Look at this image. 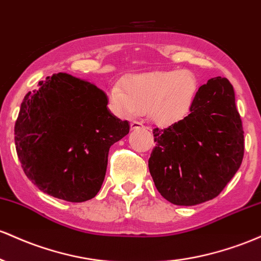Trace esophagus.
Wrapping results in <instances>:
<instances>
[{"label": "esophagus", "mask_w": 261, "mask_h": 261, "mask_svg": "<svg viewBox=\"0 0 261 261\" xmlns=\"http://www.w3.org/2000/svg\"><path fill=\"white\" fill-rule=\"evenodd\" d=\"M130 127H132V129H140V128H144V125H143V123H140V122H138V121H133L130 123Z\"/></svg>", "instance_id": "obj_1"}]
</instances>
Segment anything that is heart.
Returning <instances> with one entry per match:
<instances>
[{"instance_id":"b5f03b06","label":"heart","mask_w":261,"mask_h":261,"mask_svg":"<svg viewBox=\"0 0 261 261\" xmlns=\"http://www.w3.org/2000/svg\"><path fill=\"white\" fill-rule=\"evenodd\" d=\"M108 93L112 110L121 116L148 113L159 124H171L189 111L197 92V79L189 70L134 75Z\"/></svg>"}]
</instances>
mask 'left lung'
<instances>
[{"mask_svg": "<svg viewBox=\"0 0 261 261\" xmlns=\"http://www.w3.org/2000/svg\"><path fill=\"white\" fill-rule=\"evenodd\" d=\"M149 171L165 200L195 206L217 197L244 155V132L232 84L213 77L196 92L190 115L160 129Z\"/></svg>", "mask_w": 261, "mask_h": 261, "instance_id": "1", "label": "left lung"}]
</instances>
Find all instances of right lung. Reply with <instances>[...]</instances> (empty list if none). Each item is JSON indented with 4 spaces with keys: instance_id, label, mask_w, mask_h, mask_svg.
Listing matches in <instances>:
<instances>
[{
    "instance_id": "1",
    "label": "right lung",
    "mask_w": 261,
    "mask_h": 261,
    "mask_svg": "<svg viewBox=\"0 0 261 261\" xmlns=\"http://www.w3.org/2000/svg\"><path fill=\"white\" fill-rule=\"evenodd\" d=\"M107 103L102 90L64 72L24 96L14 142L23 171L40 191L69 202L97 195L111 145L129 133V123Z\"/></svg>"
}]
</instances>
